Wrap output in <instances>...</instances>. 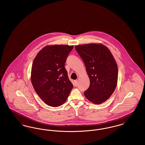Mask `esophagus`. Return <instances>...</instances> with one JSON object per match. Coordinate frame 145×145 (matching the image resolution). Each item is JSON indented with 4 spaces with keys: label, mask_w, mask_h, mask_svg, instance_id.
<instances>
[{
    "label": "esophagus",
    "mask_w": 145,
    "mask_h": 145,
    "mask_svg": "<svg viewBox=\"0 0 145 145\" xmlns=\"http://www.w3.org/2000/svg\"><path fill=\"white\" fill-rule=\"evenodd\" d=\"M77 84H78V81L77 80H74V85L75 86H77Z\"/></svg>",
    "instance_id": "1"
}]
</instances>
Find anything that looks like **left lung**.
<instances>
[{
  "instance_id": "left-lung-1",
  "label": "left lung",
  "mask_w": 145,
  "mask_h": 145,
  "mask_svg": "<svg viewBox=\"0 0 145 145\" xmlns=\"http://www.w3.org/2000/svg\"><path fill=\"white\" fill-rule=\"evenodd\" d=\"M82 57L90 79V86L84 92L92 103H104L117 86L118 67L110 50L103 44L90 43L75 46Z\"/></svg>"
}]
</instances>
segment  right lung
<instances>
[{"mask_svg":"<svg viewBox=\"0 0 145 145\" xmlns=\"http://www.w3.org/2000/svg\"><path fill=\"white\" fill-rule=\"evenodd\" d=\"M73 47L63 44L47 46L35 57L31 83L39 96L49 106L61 105L73 88L65 67L66 58Z\"/></svg>","mask_w":145,"mask_h":145,"instance_id":"add662e5","label":"right lung"}]
</instances>
